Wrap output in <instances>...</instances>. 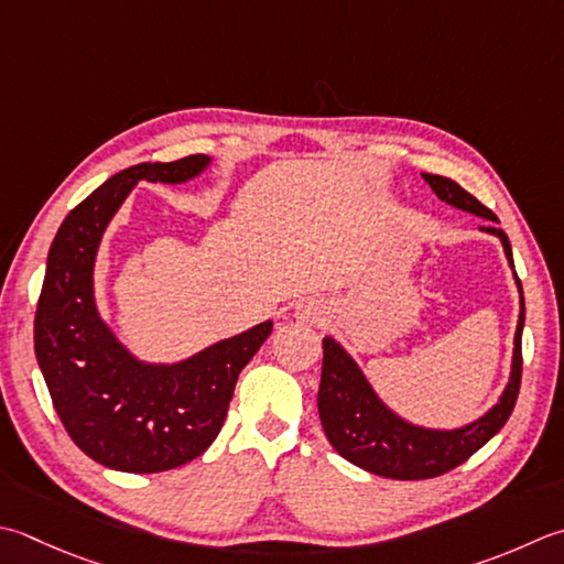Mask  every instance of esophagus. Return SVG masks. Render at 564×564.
Masks as SVG:
<instances>
[{
    "instance_id": "1",
    "label": "esophagus",
    "mask_w": 564,
    "mask_h": 564,
    "mask_svg": "<svg viewBox=\"0 0 564 564\" xmlns=\"http://www.w3.org/2000/svg\"><path fill=\"white\" fill-rule=\"evenodd\" d=\"M295 317L307 325H319L327 317V307L323 305V301H313V297H307V301H301L295 305Z\"/></svg>"
}]
</instances>
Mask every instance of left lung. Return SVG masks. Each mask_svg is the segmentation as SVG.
<instances>
[{
  "label": "left lung",
  "instance_id": "left-lung-1",
  "mask_svg": "<svg viewBox=\"0 0 564 564\" xmlns=\"http://www.w3.org/2000/svg\"><path fill=\"white\" fill-rule=\"evenodd\" d=\"M425 183L433 187L440 200L465 209L491 223H499L489 207H484L477 197L467 193L465 187L445 175L423 173ZM501 239L506 259L513 269V251L506 231L499 227H481ZM518 293H521V315H518L516 339H513V367L511 379L501 401L496 403L487 415L457 430H430L421 425L405 423L403 417L391 413L379 395L373 393L369 381L364 379L361 369L355 364L345 349H341L333 337L323 339V379H319L317 391V411L323 430L341 457L351 465L379 474L386 479H433L449 469L459 467L467 462L474 452L484 447L489 440L509 421L513 405L521 389L523 373V355H521V337L525 323V303H523V285L516 275Z\"/></svg>",
  "mask_w": 564,
  "mask_h": 564
}]
</instances>
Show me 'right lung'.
Returning <instances> with one entry per match:
<instances>
[{
  "label": "right lung",
  "instance_id": "1",
  "mask_svg": "<svg viewBox=\"0 0 564 564\" xmlns=\"http://www.w3.org/2000/svg\"><path fill=\"white\" fill-rule=\"evenodd\" d=\"M203 153L119 171L70 209L55 235L33 319V349L55 413L73 443L109 469L153 474L215 443L239 371L271 335L267 319L178 364H143L97 315L93 271L109 219L139 181L185 183Z\"/></svg>",
  "mask_w": 564,
  "mask_h": 564
}]
</instances>
